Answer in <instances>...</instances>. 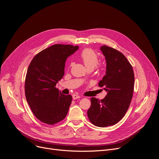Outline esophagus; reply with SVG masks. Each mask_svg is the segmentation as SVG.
<instances>
[{
	"label": "esophagus",
	"mask_w": 159,
	"mask_h": 159,
	"mask_svg": "<svg viewBox=\"0 0 159 159\" xmlns=\"http://www.w3.org/2000/svg\"><path fill=\"white\" fill-rule=\"evenodd\" d=\"M80 98V96L79 95H76V94H73V99L74 100L79 99Z\"/></svg>",
	"instance_id": "esophagus-1"
}]
</instances>
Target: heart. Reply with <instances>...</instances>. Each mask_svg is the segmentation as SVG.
<instances>
[{
  "instance_id": "1",
  "label": "heart",
  "mask_w": 159,
  "mask_h": 159,
  "mask_svg": "<svg viewBox=\"0 0 159 159\" xmlns=\"http://www.w3.org/2000/svg\"><path fill=\"white\" fill-rule=\"evenodd\" d=\"M80 58L88 70H92L96 67L99 70H101L104 66L102 64L98 63V54L89 48H86L81 51Z\"/></svg>"
}]
</instances>
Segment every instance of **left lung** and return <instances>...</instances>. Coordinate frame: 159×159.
<instances>
[{
	"label": "left lung",
	"mask_w": 159,
	"mask_h": 159,
	"mask_svg": "<svg viewBox=\"0 0 159 159\" xmlns=\"http://www.w3.org/2000/svg\"><path fill=\"white\" fill-rule=\"evenodd\" d=\"M101 50L106 58L107 71L99 86L104 88L107 94L101 101L92 98L87 114L93 125L105 127L115 125L125 115L133 98L134 75L123 53L107 45Z\"/></svg>",
	"instance_id": "left-lung-1"
}]
</instances>
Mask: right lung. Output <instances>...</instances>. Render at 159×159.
Wrapping results in <instances>:
<instances>
[{
	"instance_id": "obj_1",
	"label": "right lung",
	"mask_w": 159,
	"mask_h": 159,
	"mask_svg": "<svg viewBox=\"0 0 159 159\" xmlns=\"http://www.w3.org/2000/svg\"><path fill=\"white\" fill-rule=\"evenodd\" d=\"M78 46L55 44L38 53L27 70L25 92L32 112L37 119L52 125L62 121L72 101L71 95H64L56 88L64 75L67 58Z\"/></svg>"
}]
</instances>
